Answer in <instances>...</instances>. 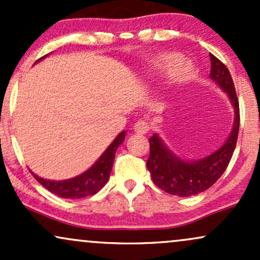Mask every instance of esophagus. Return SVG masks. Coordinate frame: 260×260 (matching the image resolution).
<instances>
[{
  "mask_svg": "<svg viewBox=\"0 0 260 260\" xmlns=\"http://www.w3.org/2000/svg\"><path fill=\"white\" fill-rule=\"evenodd\" d=\"M133 129L137 134H145L149 132L150 127H149V123L147 121H138L136 124H134Z\"/></svg>",
  "mask_w": 260,
  "mask_h": 260,
  "instance_id": "34e87169",
  "label": "esophagus"
}]
</instances>
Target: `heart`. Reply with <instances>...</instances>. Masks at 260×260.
Here are the masks:
<instances>
[{
  "label": "heart",
  "instance_id": "b5f03b06",
  "mask_svg": "<svg viewBox=\"0 0 260 260\" xmlns=\"http://www.w3.org/2000/svg\"><path fill=\"white\" fill-rule=\"evenodd\" d=\"M176 67H178L177 72H176V78L180 83L187 82L194 74V68L192 63L184 61L183 56L177 52H164L161 55H157L149 63L148 71L153 74H162L170 72Z\"/></svg>",
  "mask_w": 260,
  "mask_h": 260
}]
</instances>
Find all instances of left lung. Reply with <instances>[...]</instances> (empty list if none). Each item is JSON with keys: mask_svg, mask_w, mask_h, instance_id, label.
I'll list each match as a JSON object with an SVG mask.
<instances>
[{"mask_svg": "<svg viewBox=\"0 0 260 260\" xmlns=\"http://www.w3.org/2000/svg\"><path fill=\"white\" fill-rule=\"evenodd\" d=\"M210 62V78L228 94L235 110L234 127L221 148L196 161H187L178 157L169 150L156 133L150 137V154L147 168L154 183L169 194L189 197L207 190L225 172L236 148L240 129V105L234 80L228 67L211 53Z\"/></svg>", "mask_w": 260, "mask_h": 260, "instance_id": "8db88e82", "label": "left lung"}]
</instances>
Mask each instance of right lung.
I'll return each instance as SVG.
<instances>
[{"label": "right lung", "instance_id": "obj_1", "mask_svg": "<svg viewBox=\"0 0 260 260\" xmlns=\"http://www.w3.org/2000/svg\"><path fill=\"white\" fill-rule=\"evenodd\" d=\"M44 57L39 58L37 62L43 59ZM124 137H126V131L121 132L113 139V142L109 145V148L104 151V154L99 157V160L90 169H88L85 172L77 176V177L70 178V180L66 181H50L44 180V178L39 177L38 175L32 174V172L31 174L41 186H44L47 190L52 192L53 194L61 197V198L79 199L85 198V197L89 196H94L109 181L113 160H115L116 150L123 143Z\"/></svg>", "mask_w": 260, "mask_h": 260}]
</instances>
